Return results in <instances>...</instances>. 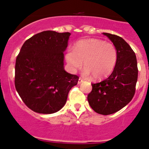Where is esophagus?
I'll list each match as a JSON object with an SVG mask.
<instances>
[{
  "instance_id": "esophagus-1",
  "label": "esophagus",
  "mask_w": 149,
  "mask_h": 149,
  "mask_svg": "<svg viewBox=\"0 0 149 149\" xmlns=\"http://www.w3.org/2000/svg\"><path fill=\"white\" fill-rule=\"evenodd\" d=\"M83 82V79H81V78H79V79H78V84H80V83H82Z\"/></svg>"
}]
</instances>
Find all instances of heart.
Listing matches in <instances>:
<instances>
[{"mask_svg":"<svg viewBox=\"0 0 149 149\" xmlns=\"http://www.w3.org/2000/svg\"><path fill=\"white\" fill-rule=\"evenodd\" d=\"M65 57L73 72L80 69L84 61L83 76L102 79L109 76L115 67L117 50L110 42L99 39H86L77 42L73 49H69Z\"/></svg>","mask_w":149,"mask_h":149,"instance_id":"obj_1","label":"heart"}]
</instances>
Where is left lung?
I'll use <instances>...</instances> for the list:
<instances>
[{
	"instance_id": "8db88e82",
	"label": "left lung",
	"mask_w": 149,
	"mask_h": 149,
	"mask_svg": "<svg viewBox=\"0 0 149 149\" xmlns=\"http://www.w3.org/2000/svg\"><path fill=\"white\" fill-rule=\"evenodd\" d=\"M111 40L117 50V61L107 79L92 83L88 101L95 112L110 115L125 107L133 98L138 78L135 53L127 42L118 36L103 33Z\"/></svg>"
}]
</instances>
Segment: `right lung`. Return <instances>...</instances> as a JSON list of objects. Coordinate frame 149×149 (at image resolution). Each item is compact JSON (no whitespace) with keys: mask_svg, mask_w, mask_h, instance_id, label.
<instances>
[{"mask_svg":"<svg viewBox=\"0 0 149 149\" xmlns=\"http://www.w3.org/2000/svg\"><path fill=\"white\" fill-rule=\"evenodd\" d=\"M71 33L45 31L26 40L16 59L15 88L34 112L51 114L66 104L78 77L64 70V51Z\"/></svg>","mask_w":149,"mask_h":149,"instance_id":"add662e5","label":"right lung"}]
</instances>
